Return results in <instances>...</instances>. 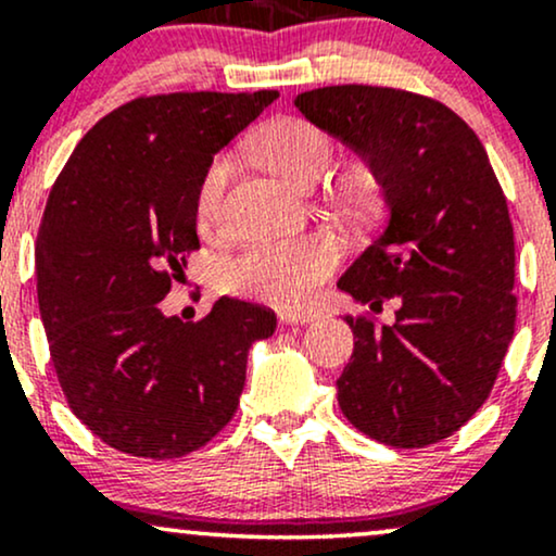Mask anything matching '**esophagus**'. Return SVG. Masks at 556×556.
Instances as JSON below:
<instances>
[{
    "label": "esophagus",
    "instance_id": "34e87169",
    "mask_svg": "<svg viewBox=\"0 0 556 556\" xmlns=\"http://www.w3.org/2000/svg\"><path fill=\"white\" fill-rule=\"evenodd\" d=\"M316 318V311H285V314H279V321L282 324H311Z\"/></svg>",
    "mask_w": 556,
    "mask_h": 556
}]
</instances>
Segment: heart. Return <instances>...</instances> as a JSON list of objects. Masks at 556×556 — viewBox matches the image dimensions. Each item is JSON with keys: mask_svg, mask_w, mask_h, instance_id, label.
I'll return each instance as SVG.
<instances>
[{"mask_svg": "<svg viewBox=\"0 0 556 556\" xmlns=\"http://www.w3.org/2000/svg\"><path fill=\"white\" fill-rule=\"evenodd\" d=\"M253 151L266 167L285 177L287 182L308 188L327 172L334 156V140L311 119L282 117L274 119L253 138ZM227 175V156H216L201 175L193 201L195 225L201 229H212L219 219V201L225 193ZM368 195H371V188L366 180H348L340 188V203L350 212L366 208ZM337 261H340L337 240L324 232H314L298 240L261 242V245L245 248L238 256L222 261L216 279L232 295L295 308L311 300L318 285L334 269Z\"/></svg>", "mask_w": 556, "mask_h": 556, "instance_id": "heart-1", "label": "heart"}]
</instances>
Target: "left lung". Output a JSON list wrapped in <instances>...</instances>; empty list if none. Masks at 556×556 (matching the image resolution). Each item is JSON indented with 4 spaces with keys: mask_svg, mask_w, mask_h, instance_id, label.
<instances>
[{
    "mask_svg": "<svg viewBox=\"0 0 556 556\" xmlns=\"http://www.w3.org/2000/svg\"><path fill=\"white\" fill-rule=\"evenodd\" d=\"M311 123L366 159L387 225L337 287L392 327L344 316L353 358L337 379L344 418L416 450L452 437L486 402L515 334V232L478 136L442 101L384 86L300 93Z\"/></svg>",
    "mask_w": 556,
    "mask_h": 556,
    "instance_id": "1",
    "label": "left lung"
}]
</instances>
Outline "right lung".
Returning a JSON list of instances; mask_svg holds the SVG:
<instances>
[{
    "label": "right lung",
    "instance_id": "add662e5",
    "mask_svg": "<svg viewBox=\"0 0 556 556\" xmlns=\"http://www.w3.org/2000/svg\"><path fill=\"white\" fill-rule=\"evenodd\" d=\"M277 91L138 96L101 117L56 177L36 238L38 311L70 410L132 457L175 460L219 433L248 350L277 316L216 300L195 324L159 300L198 251L195 188Z\"/></svg>",
    "mask_w": 556,
    "mask_h": 556
}]
</instances>
